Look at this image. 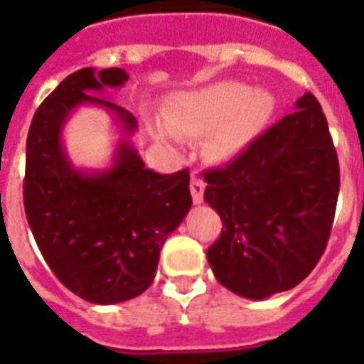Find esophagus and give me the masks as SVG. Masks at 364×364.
I'll list each match as a JSON object with an SVG mask.
<instances>
[{
	"mask_svg": "<svg viewBox=\"0 0 364 364\" xmlns=\"http://www.w3.org/2000/svg\"><path fill=\"white\" fill-rule=\"evenodd\" d=\"M204 179H200V177H193L191 179V194H193L194 204H202L204 202Z\"/></svg>",
	"mask_w": 364,
	"mask_h": 364,
	"instance_id": "obj_1",
	"label": "esophagus"
}]
</instances>
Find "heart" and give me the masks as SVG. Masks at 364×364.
<instances>
[{"mask_svg":"<svg viewBox=\"0 0 364 364\" xmlns=\"http://www.w3.org/2000/svg\"><path fill=\"white\" fill-rule=\"evenodd\" d=\"M276 102L264 90L236 81H221L202 90L183 92L166 111V124L176 136L211 132L208 153L213 160L236 159L274 113Z\"/></svg>","mask_w":364,"mask_h":364,"instance_id":"b5f03b06","label":"heart"}]
</instances>
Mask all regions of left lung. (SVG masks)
I'll list each match as a JSON object with an SVG mask.
<instances>
[{
  "mask_svg": "<svg viewBox=\"0 0 364 364\" xmlns=\"http://www.w3.org/2000/svg\"><path fill=\"white\" fill-rule=\"evenodd\" d=\"M240 156L204 173L223 232L208 249L217 282L249 300L296 287L327 247L340 170L327 119L306 92Z\"/></svg>",
  "mask_w": 364,
  "mask_h": 364,
  "instance_id": "left-lung-1",
  "label": "left lung"
}]
</instances>
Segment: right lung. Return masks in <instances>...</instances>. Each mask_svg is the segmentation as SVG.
I'll list each match as a JSON object with an SVG mask.
<instances>
[{
	"label": "right lung",
	"mask_w": 364,
	"mask_h": 364,
	"mask_svg": "<svg viewBox=\"0 0 364 364\" xmlns=\"http://www.w3.org/2000/svg\"><path fill=\"white\" fill-rule=\"evenodd\" d=\"M121 68L71 73L33 115L26 141L24 210L54 276L92 304L136 299L153 283L160 249L191 210L188 170L156 173L132 145L137 121L96 94L128 81ZM82 105L107 110L119 139L112 164L85 171L70 162L63 128Z\"/></svg>",
	"instance_id": "obj_1"
}]
</instances>
